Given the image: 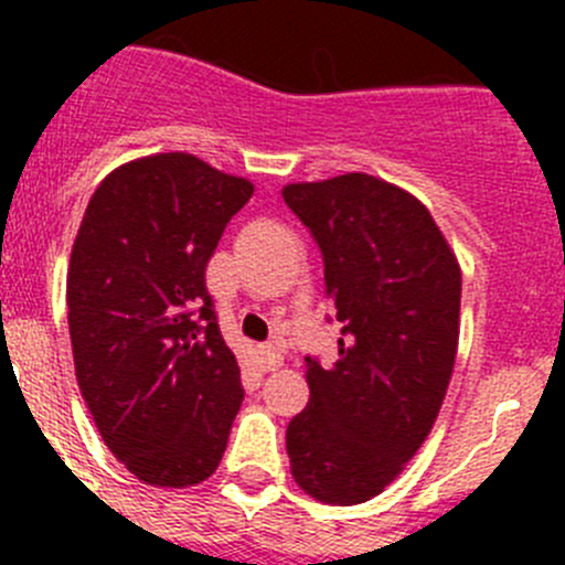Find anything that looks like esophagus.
I'll use <instances>...</instances> for the list:
<instances>
[{
  "instance_id": "34e87169",
  "label": "esophagus",
  "mask_w": 565,
  "mask_h": 565,
  "mask_svg": "<svg viewBox=\"0 0 565 565\" xmlns=\"http://www.w3.org/2000/svg\"><path fill=\"white\" fill-rule=\"evenodd\" d=\"M256 358H259V363L265 372H276V369L284 366V355L276 350V347H259Z\"/></svg>"
}]
</instances>
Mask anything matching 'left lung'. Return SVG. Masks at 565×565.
I'll list each match as a JSON object with an SVG mask.
<instances>
[{"label":"left lung","instance_id":"left-lung-1","mask_svg":"<svg viewBox=\"0 0 565 565\" xmlns=\"http://www.w3.org/2000/svg\"><path fill=\"white\" fill-rule=\"evenodd\" d=\"M281 196L322 248L324 295L347 335L333 366H306L289 467L319 503H366L440 415L459 350L461 267L426 204L383 177L289 182Z\"/></svg>","mask_w":565,"mask_h":565}]
</instances>
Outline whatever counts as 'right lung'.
Instances as JSON below:
<instances>
[{
    "mask_svg": "<svg viewBox=\"0 0 565 565\" xmlns=\"http://www.w3.org/2000/svg\"><path fill=\"white\" fill-rule=\"evenodd\" d=\"M250 196L246 177L156 152L104 177L73 241L78 388L108 451L150 487L207 481L230 443L241 366L215 324L204 267Z\"/></svg>",
    "mask_w": 565,
    "mask_h": 565,
    "instance_id": "1",
    "label": "right lung"
}]
</instances>
